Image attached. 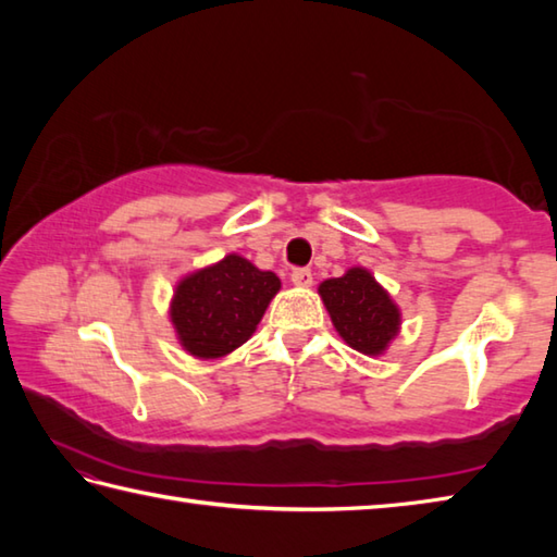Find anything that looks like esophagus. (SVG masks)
<instances>
[{
  "mask_svg": "<svg viewBox=\"0 0 557 557\" xmlns=\"http://www.w3.org/2000/svg\"><path fill=\"white\" fill-rule=\"evenodd\" d=\"M289 280L295 282L297 287H309V285H312V270H307V268H297V270H292Z\"/></svg>",
  "mask_w": 557,
  "mask_h": 557,
  "instance_id": "34e87169",
  "label": "esophagus"
}]
</instances>
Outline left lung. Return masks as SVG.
Masks as SVG:
<instances>
[{"label": "left lung", "instance_id": "1", "mask_svg": "<svg viewBox=\"0 0 557 557\" xmlns=\"http://www.w3.org/2000/svg\"><path fill=\"white\" fill-rule=\"evenodd\" d=\"M324 305L332 314L336 332L344 342L361 354H381L398 334L400 314L371 272L361 268L348 270L344 277L326 280L319 285Z\"/></svg>", "mask_w": 557, "mask_h": 557}]
</instances>
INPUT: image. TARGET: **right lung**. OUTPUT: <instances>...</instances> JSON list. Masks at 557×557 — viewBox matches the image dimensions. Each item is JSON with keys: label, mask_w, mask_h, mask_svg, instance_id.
I'll return each instance as SVG.
<instances>
[{"label": "right lung", "mask_w": 557, "mask_h": 557, "mask_svg": "<svg viewBox=\"0 0 557 557\" xmlns=\"http://www.w3.org/2000/svg\"><path fill=\"white\" fill-rule=\"evenodd\" d=\"M275 272H262L240 256L178 282L172 322L178 342L191 356L221 358L248 342L277 295Z\"/></svg>", "instance_id": "1"}]
</instances>
